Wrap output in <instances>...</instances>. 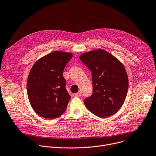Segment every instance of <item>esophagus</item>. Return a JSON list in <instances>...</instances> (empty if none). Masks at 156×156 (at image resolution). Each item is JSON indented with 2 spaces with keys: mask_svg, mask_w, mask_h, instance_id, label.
<instances>
[{
  "mask_svg": "<svg viewBox=\"0 0 156 156\" xmlns=\"http://www.w3.org/2000/svg\"><path fill=\"white\" fill-rule=\"evenodd\" d=\"M75 95H76V96L79 97V96H80V95H81V92L79 91V92H77V93H76V94H75Z\"/></svg>",
  "mask_w": 156,
  "mask_h": 156,
  "instance_id": "34e87169",
  "label": "esophagus"
}]
</instances>
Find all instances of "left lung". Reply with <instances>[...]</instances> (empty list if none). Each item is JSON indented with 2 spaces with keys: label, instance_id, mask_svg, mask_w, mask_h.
<instances>
[{
  "label": "left lung",
  "instance_id": "8db88e82",
  "mask_svg": "<svg viewBox=\"0 0 156 156\" xmlns=\"http://www.w3.org/2000/svg\"><path fill=\"white\" fill-rule=\"evenodd\" d=\"M80 61L91 71L93 92L83 102L87 109L99 117L115 114L123 105L128 91V76L123 64L103 49L80 55Z\"/></svg>",
  "mask_w": 156,
  "mask_h": 156
}]
</instances>
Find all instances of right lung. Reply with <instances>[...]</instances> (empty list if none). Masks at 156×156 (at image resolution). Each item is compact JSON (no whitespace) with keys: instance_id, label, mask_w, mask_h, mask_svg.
Masks as SVG:
<instances>
[{"instance_id":"add662e5","label":"right lung","mask_w":156,"mask_h":156,"mask_svg":"<svg viewBox=\"0 0 156 156\" xmlns=\"http://www.w3.org/2000/svg\"><path fill=\"white\" fill-rule=\"evenodd\" d=\"M73 54L54 51L35 62L30 69L27 91L33 110L41 117L55 119L66 110L71 98L62 74Z\"/></svg>"}]
</instances>
